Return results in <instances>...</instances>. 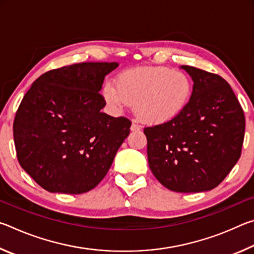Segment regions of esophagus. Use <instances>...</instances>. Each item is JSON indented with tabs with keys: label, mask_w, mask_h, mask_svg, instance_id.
<instances>
[{
	"label": "esophagus",
	"mask_w": 254,
	"mask_h": 254,
	"mask_svg": "<svg viewBox=\"0 0 254 254\" xmlns=\"http://www.w3.org/2000/svg\"><path fill=\"white\" fill-rule=\"evenodd\" d=\"M141 130V127L139 126V124L133 122L132 126H131V131H140Z\"/></svg>",
	"instance_id": "esophagus-1"
}]
</instances>
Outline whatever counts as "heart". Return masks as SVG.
<instances>
[{
  "instance_id": "1",
  "label": "heart",
  "mask_w": 254,
  "mask_h": 254,
  "mask_svg": "<svg viewBox=\"0 0 254 254\" xmlns=\"http://www.w3.org/2000/svg\"><path fill=\"white\" fill-rule=\"evenodd\" d=\"M194 81L187 72L168 67H140L119 75L117 83L106 81L103 98L112 110L130 104L143 122L169 123L182 115L191 101Z\"/></svg>"
}]
</instances>
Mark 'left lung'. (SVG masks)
I'll return each instance as SVG.
<instances>
[{
    "instance_id": "obj_1",
    "label": "left lung",
    "mask_w": 254,
    "mask_h": 254,
    "mask_svg": "<svg viewBox=\"0 0 254 254\" xmlns=\"http://www.w3.org/2000/svg\"><path fill=\"white\" fill-rule=\"evenodd\" d=\"M182 68L194 81L191 101L174 121L144 127L149 167L170 190L206 191L218 186L241 157L246 118L220 75Z\"/></svg>"
}]
</instances>
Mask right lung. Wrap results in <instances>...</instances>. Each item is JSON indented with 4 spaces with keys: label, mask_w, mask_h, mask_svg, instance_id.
I'll return each mask as SVG.
<instances>
[{
    "label": "right lung",
    "mask_w": 254,
    "mask_h": 254,
    "mask_svg": "<svg viewBox=\"0 0 254 254\" xmlns=\"http://www.w3.org/2000/svg\"><path fill=\"white\" fill-rule=\"evenodd\" d=\"M118 63H79L45 72L16 111L13 136L21 167L50 192L83 194L100 184L131 121L101 111L100 91Z\"/></svg>",
    "instance_id": "add662e5"
}]
</instances>
